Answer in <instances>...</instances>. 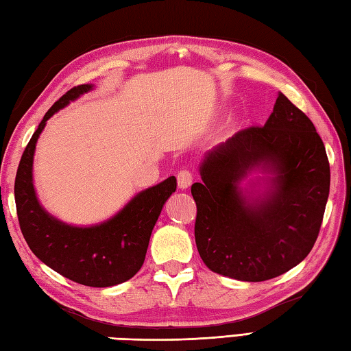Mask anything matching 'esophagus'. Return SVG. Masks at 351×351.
I'll use <instances>...</instances> for the list:
<instances>
[{"mask_svg": "<svg viewBox=\"0 0 351 351\" xmlns=\"http://www.w3.org/2000/svg\"><path fill=\"white\" fill-rule=\"evenodd\" d=\"M193 179H194V176L189 169H182V171H179V174H177V182H179V186L182 189H186L191 186Z\"/></svg>", "mask_w": 351, "mask_h": 351, "instance_id": "34e87169", "label": "esophagus"}]
</instances>
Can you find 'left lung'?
<instances>
[{
    "label": "left lung",
    "mask_w": 351,
    "mask_h": 351,
    "mask_svg": "<svg viewBox=\"0 0 351 351\" xmlns=\"http://www.w3.org/2000/svg\"><path fill=\"white\" fill-rule=\"evenodd\" d=\"M261 167L269 177L257 196L238 183ZM194 236L211 271L262 282L302 262L315 245L330 193V163L322 138L302 110L279 92L265 126L239 131L206 154Z\"/></svg>",
    "instance_id": "1"
}]
</instances>
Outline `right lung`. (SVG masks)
<instances>
[{"label": "right lung", "instance_id": "right-lung-1", "mask_svg": "<svg viewBox=\"0 0 351 351\" xmlns=\"http://www.w3.org/2000/svg\"><path fill=\"white\" fill-rule=\"evenodd\" d=\"M92 88L75 86L43 117L18 165L15 204L23 236L43 263L77 284L104 288L129 280L143 265L152 228L165 202L176 191L177 180L172 176L145 189L114 217L94 226L67 225L40 205L32 176L36 140L55 112Z\"/></svg>", "mask_w": 351, "mask_h": 351}]
</instances>
